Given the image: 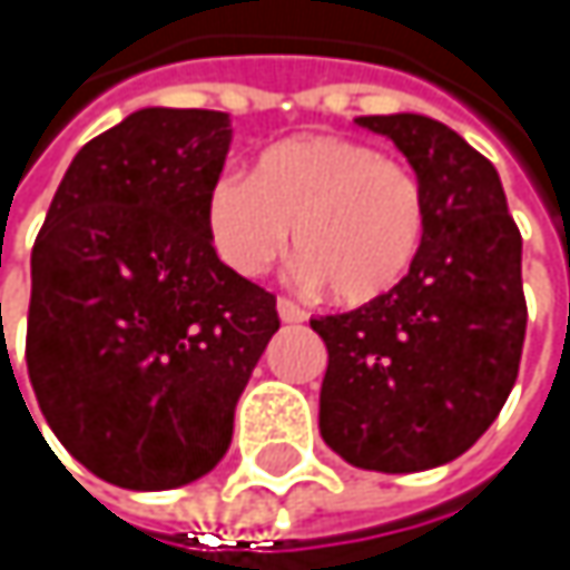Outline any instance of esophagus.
Here are the masks:
<instances>
[{
  "label": "esophagus",
  "instance_id": "esophagus-1",
  "mask_svg": "<svg viewBox=\"0 0 570 570\" xmlns=\"http://www.w3.org/2000/svg\"><path fill=\"white\" fill-rule=\"evenodd\" d=\"M277 313H281V320H284V323H303V320H306V309H303V306H296L293 299H284V296L277 299Z\"/></svg>",
  "mask_w": 570,
  "mask_h": 570
}]
</instances>
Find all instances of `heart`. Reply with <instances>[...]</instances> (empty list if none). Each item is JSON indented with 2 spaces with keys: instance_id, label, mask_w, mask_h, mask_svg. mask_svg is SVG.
Returning <instances> with one entry per match:
<instances>
[{
  "instance_id": "obj_1",
  "label": "heart",
  "mask_w": 570,
  "mask_h": 570,
  "mask_svg": "<svg viewBox=\"0 0 570 570\" xmlns=\"http://www.w3.org/2000/svg\"><path fill=\"white\" fill-rule=\"evenodd\" d=\"M217 257L264 277L289 247L296 277L326 284L336 303L396 289L425 237V190L405 161L343 135H296L257 155L250 177L220 174L204 204Z\"/></svg>"
}]
</instances>
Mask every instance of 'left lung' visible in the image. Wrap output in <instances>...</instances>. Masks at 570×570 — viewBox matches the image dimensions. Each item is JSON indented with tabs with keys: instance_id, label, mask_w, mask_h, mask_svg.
Listing matches in <instances>:
<instances>
[{
	"instance_id": "left-lung-1",
	"label": "left lung",
	"mask_w": 570,
	"mask_h": 570,
	"mask_svg": "<svg viewBox=\"0 0 570 570\" xmlns=\"http://www.w3.org/2000/svg\"><path fill=\"white\" fill-rule=\"evenodd\" d=\"M425 190L409 277L360 309L316 316L330 363L320 435L356 469L425 472L469 452L512 393L524 343L521 234L499 171L425 115H363Z\"/></svg>"
}]
</instances>
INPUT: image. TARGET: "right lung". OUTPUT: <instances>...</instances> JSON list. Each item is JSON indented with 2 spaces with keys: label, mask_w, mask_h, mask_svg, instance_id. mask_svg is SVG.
I'll use <instances>...</instances> for the list:
<instances>
[{
  "label": "right lung",
  "mask_w": 570,
  "mask_h": 570,
  "mask_svg": "<svg viewBox=\"0 0 570 570\" xmlns=\"http://www.w3.org/2000/svg\"><path fill=\"white\" fill-rule=\"evenodd\" d=\"M227 151L224 111L141 108L71 158L32 247L29 383L71 459L118 489L207 475L281 330L274 293L207 237Z\"/></svg>",
  "instance_id": "obj_1"
}]
</instances>
